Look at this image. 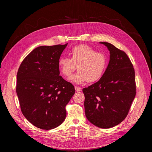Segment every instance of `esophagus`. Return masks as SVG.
<instances>
[{
	"label": "esophagus",
	"instance_id": "1",
	"mask_svg": "<svg viewBox=\"0 0 152 152\" xmlns=\"http://www.w3.org/2000/svg\"><path fill=\"white\" fill-rule=\"evenodd\" d=\"M75 88L76 91H80L82 90V88L80 87H79V86H75Z\"/></svg>",
	"mask_w": 152,
	"mask_h": 152
}]
</instances>
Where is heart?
<instances>
[{"label":"heart","mask_w":152,"mask_h":152,"mask_svg":"<svg viewBox=\"0 0 152 152\" xmlns=\"http://www.w3.org/2000/svg\"><path fill=\"white\" fill-rule=\"evenodd\" d=\"M71 58L61 56L58 65L60 73L69 77L77 69L78 72L70 78L76 83L86 81L94 82L98 80L105 70L107 59L105 55L97 52L94 49L86 45L75 46L70 51Z\"/></svg>","instance_id":"obj_1"}]
</instances>
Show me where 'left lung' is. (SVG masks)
<instances>
[{"mask_svg": "<svg viewBox=\"0 0 152 152\" xmlns=\"http://www.w3.org/2000/svg\"><path fill=\"white\" fill-rule=\"evenodd\" d=\"M110 51V61L95 83L84 88L86 118L94 126L108 129L126 117L136 94L135 70L126 53L111 43L100 42Z\"/></svg>", "mask_w": 152, "mask_h": 152, "instance_id": "obj_1", "label": "left lung"}]
</instances>
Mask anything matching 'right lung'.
<instances>
[{
	"label": "right lung",
	"instance_id": "add662e5",
	"mask_svg": "<svg viewBox=\"0 0 152 152\" xmlns=\"http://www.w3.org/2000/svg\"><path fill=\"white\" fill-rule=\"evenodd\" d=\"M67 44L35 48L18 70L16 93L21 111L41 129H52L63 123L65 107L75 93L74 86L59 76L58 65Z\"/></svg>",
	"mask_w": 152,
	"mask_h": 152
}]
</instances>
